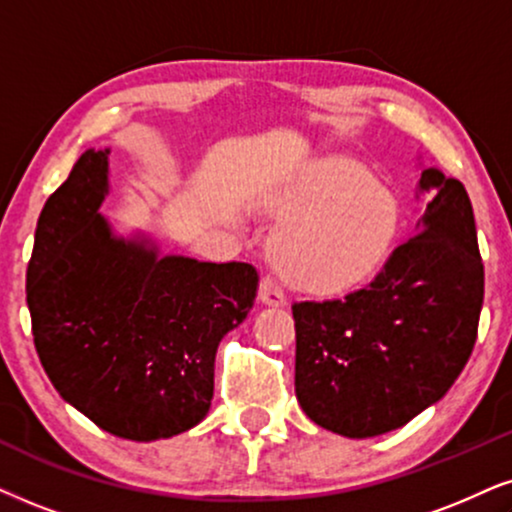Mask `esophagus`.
Returning a JSON list of instances; mask_svg holds the SVG:
<instances>
[{
    "label": "esophagus",
    "mask_w": 512,
    "mask_h": 512,
    "mask_svg": "<svg viewBox=\"0 0 512 512\" xmlns=\"http://www.w3.org/2000/svg\"><path fill=\"white\" fill-rule=\"evenodd\" d=\"M257 297H260V302L267 304V307H283V304H286V295H283L281 286H278L271 276L262 278L260 293H257Z\"/></svg>",
    "instance_id": "1"
}]
</instances>
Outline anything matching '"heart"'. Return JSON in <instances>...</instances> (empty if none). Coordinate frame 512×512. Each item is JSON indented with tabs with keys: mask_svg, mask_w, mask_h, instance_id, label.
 <instances>
[{
	"mask_svg": "<svg viewBox=\"0 0 512 512\" xmlns=\"http://www.w3.org/2000/svg\"><path fill=\"white\" fill-rule=\"evenodd\" d=\"M286 222L271 255L290 286L338 295L378 271L399 226L392 191L352 158H326L304 170L274 203Z\"/></svg>",
	"mask_w": 512,
	"mask_h": 512,
	"instance_id": "b5f03b06",
	"label": "heart"
}]
</instances>
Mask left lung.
<instances>
[{
	"mask_svg": "<svg viewBox=\"0 0 512 512\" xmlns=\"http://www.w3.org/2000/svg\"><path fill=\"white\" fill-rule=\"evenodd\" d=\"M418 189L435 196L416 234L366 288L293 304L297 401L342 437L409 423L449 392L475 347L484 267L468 191L435 167Z\"/></svg>",
	"mask_w": 512,
	"mask_h": 512,
	"instance_id": "8db88e82",
	"label": "left lung"
}]
</instances>
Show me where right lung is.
<instances>
[{
    "label": "right lung",
    "instance_id": "1",
    "mask_svg": "<svg viewBox=\"0 0 512 512\" xmlns=\"http://www.w3.org/2000/svg\"><path fill=\"white\" fill-rule=\"evenodd\" d=\"M106 193L108 148H89L44 203L25 283L32 338L56 392L101 430L167 439L208 416L217 347L260 276L115 236Z\"/></svg>",
    "mask_w": 512,
    "mask_h": 512
}]
</instances>
